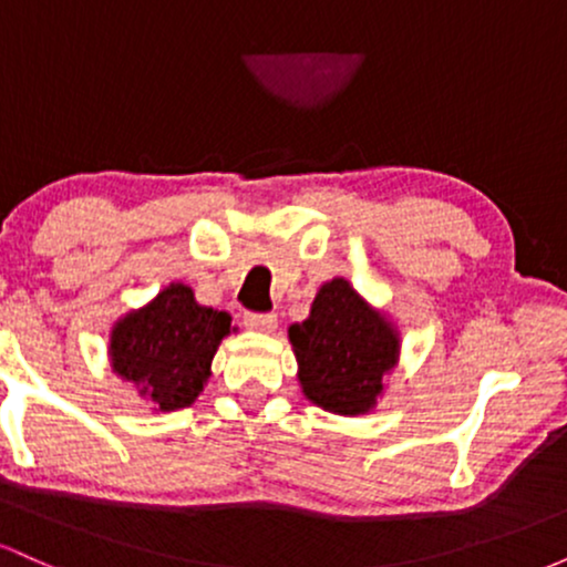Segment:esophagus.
<instances>
[{"mask_svg":"<svg viewBox=\"0 0 567 567\" xmlns=\"http://www.w3.org/2000/svg\"><path fill=\"white\" fill-rule=\"evenodd\" d=\"M245 328L256 330V333H271L277 328V315H258V311H247Z\"/></svg>","mask_w":567,"mask_h":567,"instance_id":"obj_1","label":"esophagus"}]
</instances>
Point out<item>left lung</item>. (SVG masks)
I'll return each instance as SVG.
<instances>
[{
	"instance_id": "1",
	"label": "left lung",
	"mask_w": 567,
	"mask_h": 567,
	"mask_svg": "<svg viewBox=\"0 0 567 567\" xmlns=\"http://www.w3.org/2000/svg\"><path fill=\"white\" fill-rule=\"evenodd\" d=\"M288 338L303 396L333 415H368L400 365V328L347 277L320 285L309 317L290 324Z\"/></svg>"
}]
</instances>
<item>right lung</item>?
Instances as JSON below:
<instances>
[{
    "mask_svg": "<svg viewBox=\"0 0 567 567\" xmlns=\"http://www.w3.org/2000/svg\"><path fill=\"white\" fill-rule=\"evenodd\" d=\"M237 333L229 311L202 306L184 282H171L109 330V365L152 402L154 413L194 405L213 375V357Z\"/></svg>",
    "mask_w": 567,
    "mask_h": 567,
    "instance_id": "right-lung-1",
    "label": "right lung"
}]
</instances>
